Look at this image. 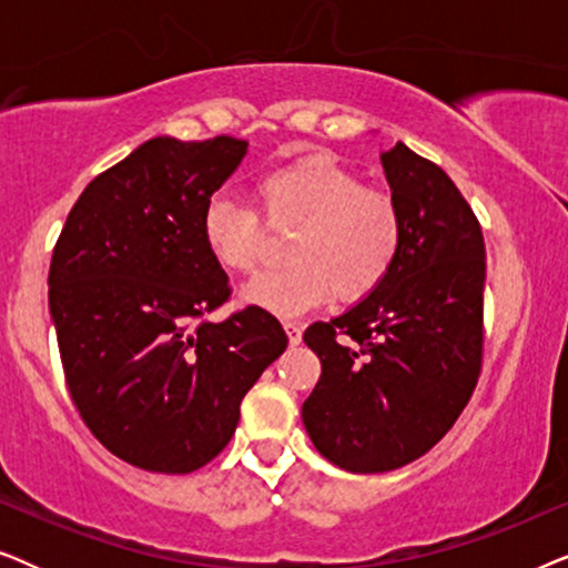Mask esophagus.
Wrapping results in <instances>:
<instances>
[{
	"mask_svg": "<svg viewBox=\"0 0 568 568\" xmlns=\"http://www.w3.org/2000/svg\"><path fill=\"white\" fill-rule=\"evenodd\" d=\"M284 331H286V338H290V344L297 346L302 341V325L292 323V321H284Z\"/></svg>",
	"mask_w": 568,
	"mask_h": 568,
	"instance_id": "obj_1",
	"label": "esophagus"
}]
</instances>
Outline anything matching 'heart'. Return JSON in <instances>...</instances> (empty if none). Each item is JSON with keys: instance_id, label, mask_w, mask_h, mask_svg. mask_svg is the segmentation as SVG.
Listing matches in <instances>:
<instances>
[{"instance_id": "heart-1", "label": "heart", "mask_w": 568, "mask_h": 568, "mask_svg": "<svg viewBox=\"0 0 568 568\" xmlns=\"http://www.w3.org/2000/svg\"><path fill=\"white\" fill-rule=\"evenodd\" d=\"M255 201L271 227H294L286 266L263 271L240 292L247 305L274 315H300L336 294L367 297L385 282L403 247V214L390 191L325 152L300 154L255 181ZM201 237L216 266L251 274L263 255V222L251 206L212 199Z\"/></svg>"}]
</instances>
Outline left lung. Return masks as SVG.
<instances>
[{"instance_id":"left-lung-1","label":"left lung","mask_w":568,"mask_h":568,"mask_svg":"<svg viewBox=\"0 0 568 568\" xmlns=\"http://www.w3.org/2000/svg\"><path fill=\"white\" fill-rule=\"evenodd\" d=\"M403 214V247L383 284L305 344L321 379L302 422L323 457L387 473L429 453L468 406L484 356L480 224L434 162L406 144L379 154Z\"/></svg>"}]
</instances>
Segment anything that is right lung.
Returning <instances> with one entry per match:
<instances>
[{"instance_id": "add662e5", "label": "right lung", "mask_w": 568, "mask_h": 568, "mask_svg": "<svg viewBox=\"0 0 568 568\" xmlns=\"http://www.w3.org/2000/svg\"><path fill=\"white\" fill-rule=\"evenodd\" d=\"M245 152L235 136H154L82 191L53 247L49 307L69 395L100 445L142 470L214 460L286 348L261 307L206 321L230 282L201 216Z\"/></svg>"}]
</instances>
